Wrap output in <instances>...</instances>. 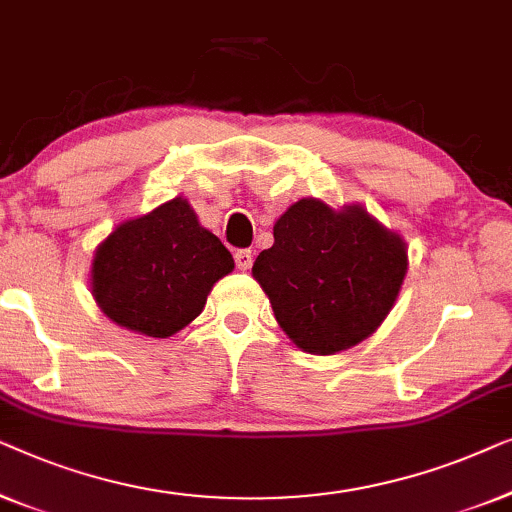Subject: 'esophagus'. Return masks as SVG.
I'll return each mask as SVG.
<instances>
[{
    "label": "esophagus",
    "mask_w": 512,
    "mask_h": 512,
    "mask_svg": "<svg viewBox=\"0 0 512 512\" xmlns=\"http://www.w3.org/2000/svg\"><path fill=\"white\" fill-rule=\"evenodd\" d=\"M234 262H236V266H239L241 271H248L250 266H253V253H250V250H236Z\"/></svg>",
    "instance_id": "esophagus-1"
}]
</instances>
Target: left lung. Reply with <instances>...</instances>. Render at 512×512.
<instances>
[{
  "label": "left lung",
  "instance_id": "8db88e82",
  "mask_svg": "<svg viewBox=\"0 0 512 512\" xmlns=\"http://www.w3.org/2000/svg\"><path fill=\"white\" fill-rule=\"evenodd\" d=\"M406 246L364 208L299 199L273 227L253 276L301 350L334 355L378 329L406 276Z\"/></svg>",
  "mask_w": 512,
  "mask_h": 512
}]
</instances>
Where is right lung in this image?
<instances>
[{"label": "right lung", "mask_w": 512, "mask_h": 512, "mask_svg": "<svg viewBox=\"0 0 512 512\" xmlns=\"http://www.w3.org/2000/svg\"><path fill=\"white\" fill-rule=\"evenodd\" d=\"M232 269L229 250L176 197L113 229L92 262V294L115 325L167 338L204 311Z\"/></svg>", "instance_id": "right-lung-1"}]
</instances>
